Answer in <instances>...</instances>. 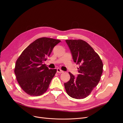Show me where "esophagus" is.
<instances>
[{
    "label": "esophagus",
    "mask_w": 123,
    "mask_h": 123,
    "mask_svg": "<svg viewBox=\"0 0 123 123\" xmlns=\"http://www.w3.org/2000/svg\"><path fill=\"white\" fill-rule=\"evenodd\" d=\"M64 72L63 71H62V70L59 68H57V73H63Z\"/></svg>",
    "instance_id": "obj_1"
}]
</instances>
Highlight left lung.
I'll return each instance as SVG.
<instances>
[{
  "instance_id": "obj_1",
  "label": "left lung",
  "mask_w": 123,
  "mask_h": 123,
  "mask_svg": "<svg viewBox=\"0 0 123 123\" xmlns=\"http://www.w3.org/2000/svg\"><path fill=\"white\" fill-rule=\"evenodd\" d=\"M74 62L79 65L75 77L71 73L69 80L64 83L67 94L72 98L83 99L91 93L100 81L103 65L98 55L86 41L66 40Z\"/></svg>"
}]
</instances>
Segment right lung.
<instances>
[{
    "label": "right lung",
    "mask_w": 123,
    "mask_h": 123,
    "mask_svg": "<svg viewBox=\"0 0 123 123\" xmlns=\"http://www.w3.org/2000/svg\"><path fill=\"white\" fill-rule=\"evenodd\" d=\"M60 42L47 37L38 38L29 45L17 59L14 73L19 85L28 94L39 96L48 89L56 69H49L42 63Z\"/></svg>",
    "instance_id": "obj_1"
}]
</instances>
